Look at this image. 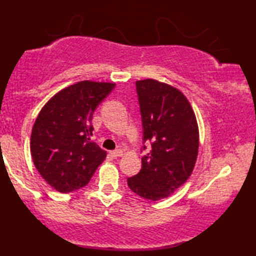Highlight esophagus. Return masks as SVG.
<instances>
[{
  "mask_svg": "<svg viewBox=\"0 0 256 256\" xmlns=\"http://www.w3.org/2000/svg\"><path fill=\"white\" fill-rule=\"evenodd\" d=\"M110 155L114 157V158H116V157H121L124 155V152H122L121 149H116V150H113V152H110Z\"/></svg>",
  "mask_w": 256,
  "mask_h": 256,
  "instance_id": "obj_1",
  "label": "esophagus"
}]
</instances>
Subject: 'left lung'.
<instances>
[{"instance_id": "left-lung-1", "label": "left lung", "mask_w": 256, "mask_h": 256, "mask_svg": "<svg viewBox=\"0 0 256 256\" xmlns=\"http://www.w3.org/2000/svg\"><path fill=\"white\" fill-rule=\"evenodd\" d=\"M136 90L143 142L152 146L142 157V169L127 182L134 194L156 202L169 197L192 174L199 146L197 118L176 87L144 79L136 82Z\"/></svg>"}]
</instances>
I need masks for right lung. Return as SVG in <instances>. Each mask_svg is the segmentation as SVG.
I'll use <instances>...</instances> for the list:
<instances>
[{"label":"right lung","mask_w":256,"mask_h":256,"mask_svg":"<svg viewBox=\"0 0 256 256\" xmlns=\"http://www.w3.org/2000/svg\"><path fill=\"white\" fill-rule=\"evenodd\" d=\"M115 84L84 80L59 90L38 114L30 152L45 182L62 194L88 184L107 152L90 141L93 113Z\"/></svg>","instance_id":"obj_1"}]
</instances>
